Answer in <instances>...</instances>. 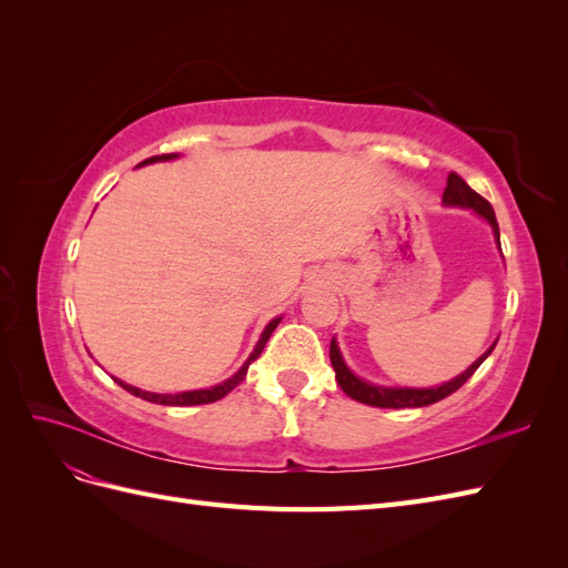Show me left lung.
I'll return each mask as SVG.
<instances>
[{
    "mask_svg": "<svg viewBox=\"0 0 568 568\" xmlns=\"http://www.w3.org/2000/svg\"><path fill=\"white\" fill-rule=\"evenodd\" d=\"M443 203L462 205V209H471L478 215H484L493 225V232L497 236V242H500V227H497L493 205L484 196L476 194L474 189L467 182H464L457 173L448 175V186H445V192H443ZM493 348H495V343L488 348V353L484 357H478L467 372L459 374L457 379L443 384L438 388H384V386H374V384H367L363 379H357V376L346 367V363H343L336 341H332L329 357H332V367L336 372L338 386L343 388V393L351 395L353 400L365 403V405H374V407L400 409V407H426V405H434V403H438L443 398H448V395H453L457 388H462L464 384L471 379L474 372L493 353Z\"/></svg>",
    "mask_w": 568,
    "mask_h": 568,
    "instance_id": "8db88e82",
    "label": "left lung"
}]
</instances>
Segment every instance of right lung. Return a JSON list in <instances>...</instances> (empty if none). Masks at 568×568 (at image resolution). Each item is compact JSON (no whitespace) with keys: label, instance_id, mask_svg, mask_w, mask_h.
<instances>
[{"label":"right lung","instance_id":"right-lung-1","mask_svg":"<svg viewBox=\"0 0 568 568\" xmlns=\"http://www.w3.org/2000/svg\"><path fill=\"white\" fill-rule=\"evenodd\" d=\"M170 159H175V153H163V156H151V159H146V161H142L140 165H144V163H153V161H170ZM277 324H280V317L277 320H272L267 326H265V332H263V336H261V341H257V346H255V351L251 353V357L246 359L244 363V367L239 369L232 379H227V382H222L220 386H213V388H203V390H186V393H149V390H140V388H134V386H128V384H123V382H118L120 386H123L128 393H132V395H136V398H142V400H149V403H156V405H178V407H182V405H205V403H215V400H220V398H225V395L232 390V388H236L239 384L244 382V376H246V372H248V365L253 363V359L263 353V348H265V343H267V338L272 336V332L277 329Z\"/></svg>","mask_w":568,"mask_h":568}]
</instances>
